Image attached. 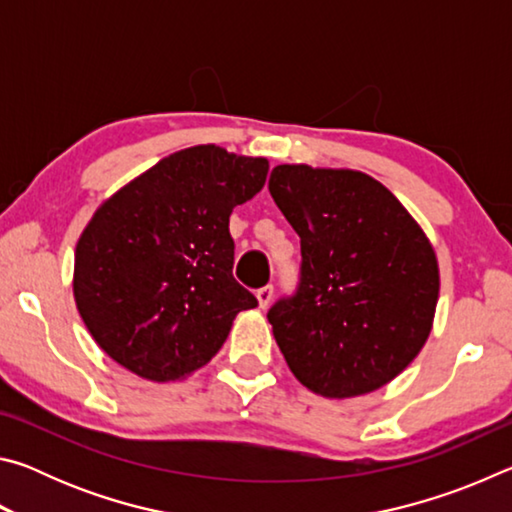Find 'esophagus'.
<instances>
[{
	"instance_id": "esophagus-1",
	"label": "esophagus",
	"mask_w": 512,
	"mask_h": 512,
	"mask_svg": "<svg viewBox=\"0 0 512 512\" xmlns=\"http://www.w3.org/2000/svg\"><path fill=\"white\" fill-rule=\"evenodd\" d=\"M273 300V287L268 284V287H262L257 291V302H259V309H266L268 305H271Z\"/></svg>"
}]
</instances>
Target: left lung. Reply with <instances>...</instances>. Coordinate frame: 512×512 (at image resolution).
Wrapping results in <instances>:
<instances>
[{"label": "left lung", "mask_w": 512, "mask_h": 512, "mask_svg": "<svg viewBox=\"0 0 512 512\" xmlns=\"http://www.w3.org/2000/svg\"><path fill=\"white\" fill-rule=\"evenodd\" d=\"M275 205L300 237V287L268 311L287 366L311 393L377 391L427 343L438 259L409 210L368 173L277 164Z\"/></svg>", "instance_id": "obj_1"}]
</instances>
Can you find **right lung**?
Masks as SVG:
<instances>
[{"label":"right lung","mask_w":512,"mask_h":512,"mask_svg":"<svg viewBox=\"0 0 512 512\" xmlns=\"http://www.w3.org/2000/svg\"><path fill=\"white\" fill-rule=\"evenodd\" d=\"M268 160L198 144L162 158L106 198L81 232L74 300L99 348L151 381L205 366L239 311L230 214L266 183Z\"/></svg>","instance_id":"right-lung-1"}]
</instances>
